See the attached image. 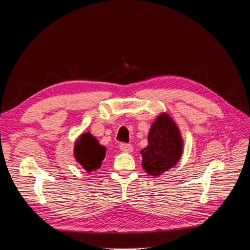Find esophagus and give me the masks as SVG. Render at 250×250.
I'll return each instance as SVG.
<instances>
[{
    "instance_id": "esophagus-1",
    "label": "esophagus",
    "mask_w": 250,
    "mask_h": 250,
    "mask_svg": "<svg viewBox=\"0 0 250 250\" xmlns=\"http://www.w3.org/2000/svg\"><path fill=\"white\" fill-rule=\"evenodd\" d=\"M120 149L123 152H126V153H130L133 151V146L129 145V144H125V143H122L120 145Z\"/></svg>"
}]
</instances>
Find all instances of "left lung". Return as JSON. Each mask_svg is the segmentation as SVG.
<instances>
[{"label": "left lung", "mask_w": 250, "mask_h": 250, "mask_svg": "<svg viewBox=\"0 0 250 250\" xmlns=\"http://www.w3.org/2000/svg\"><path fill=\"white\" fill-rule=\"evenodd\" d=\"M183 143L172 118L166 113L157 117L148 136V146L141 151L142 165L152 176L161 175L180 159Z\"/></svg>", "instance_id": "1"}]
</instances>
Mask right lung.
Wrapping results in <instances>:
<instances>
[{
  "instance_id": "add662e5",
  "label": "right lung",
  "mask_w": 250,
  "mask_h": 250,
  "mask_svg": "<svg viewBox=\"0 0 250 250\" xmlns=\"http://www.w3.org/2000/svg\"><path fill=\"white\" fill-rule=\"evenodd\" d=\"M74 149L76 160L88 172L94 171L101 166L106 153L105 147L101 146L90 133L81 135L77 140Z\"/></svg>"
}]
</instances>
